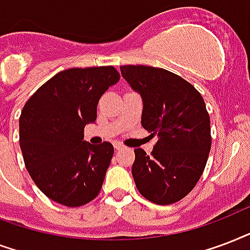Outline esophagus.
<instances>
[{
	"mask_svg": "<svg viewBox=\"0 0 250 250\" xmlns=\"http://www.w3.org/2000/svg\"><path fill=\"white\" fill-rule=\"evenodd\" d=\"M113 146H115L116 150H121V148H124V145L120 142H115L113 143Z\"/></svg>",
	"mask_w": 250,
	"mask_h": 250,
	"instance_id": "obj_1",
	"label": "esophagus"
}]
</instances>
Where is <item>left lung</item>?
Segmentation results:
<instances>
[{"label": "left lung", "mask_w": 250, "mask_h": 250, "mask_svg": "<svg viewBox=\"0 0 250 250\" xmlns=\"http://www.w3.org/2000/svg\"><path fill=\"white\" fill-rule=\"evenodd\" d=\"M120 69L142 96V126L158 137L150 155L142 148L134 150L135 187L154 204H175L198 183L211 148L204 99L193 84L162 67L124 65Z\"/></svg>", "instance_id": "obj_1"}]
</instances>
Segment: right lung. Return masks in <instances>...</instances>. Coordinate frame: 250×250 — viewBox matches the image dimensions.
<instances>
[{
    "mask_svg": "<svg viewBox=\"0 0 250 250\" xmlns=\"http://www.w3.org/2000/svg\"><path fill=\"white\" fill-rule=\"evenodd\" d=\"M113 66L60 71L31 96L19 117V145L31 179L57 204L78 208L102 189L113 156L109 142L83 141L102 95L119 82Z\"/></svg>",
    "mask_w": 250,
    "mask_h": 250,
    "instance_id": "obj_1",
    "label": "right lung"
}]
</instances>
